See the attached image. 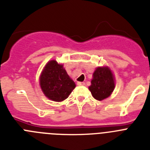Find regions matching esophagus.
Segmentation results:
<instances>
[{"label": "esophagus", "instance_id": "esophagus-1", "mask_svg": "<svg viewBox=\"0 0 150 150\" xmlns=\"http://www.w3.org/2000/svg\"><path fill=\"white\" fill-rule=\"evenodd\" d=\"M77 85H85V83L81 82V81H79V82H77Z\"/></svg>", "mask_w": 150, "mask_h": 150}]
</instances>
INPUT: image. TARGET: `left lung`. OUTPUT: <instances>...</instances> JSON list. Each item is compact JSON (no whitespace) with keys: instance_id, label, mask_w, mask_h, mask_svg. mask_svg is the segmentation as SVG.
Listing matches in <instances>:
<instances>
[{"instance_id":"1","label":"left lung","mask_w":150,"mask_h":150,"mask_svg":"<svg viewBox=\"0 0 150 150\" xmlns=\"http://www.w3.org/2000/svg\"><path fill=\"white\" fill-rule=\"evenodd\" d=\"M114 88V80L110 69L107 67L97 68L89 87L92 96L96 100H104L110 96Z\"/></svg>"}]
</instances>
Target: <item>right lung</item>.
<instances>
[{
  "mask_svg": "<svg viewBox=\"0 0 150 150\" xmlns=\"http://www.w3.org/2000/svg\"><path fill=\"white\" fill-rule=\"evenodd\" d=\"M40 83L48 98L55 101L66 99L75 88V82L68 75L63 65L55 60L49 62L44 68Z\"/></svg>",
  "mask_w": 150,
  "mask_h": 150,
  "instance_id": "right-lung-1",
  "label": "right lung"
}]
</instances>
